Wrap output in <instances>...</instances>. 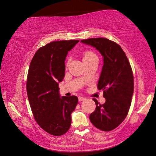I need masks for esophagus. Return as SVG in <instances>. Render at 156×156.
I'll list each match as a JSON object with an SVG mask.
<instances>
[{"label":"esophagus","mask_w":156,"mask_h":156,"mask_svg":"<svg viewBox=\"0 0 156 156\" xmlns=\"http://www.w3.org/2000/svg\"><path fill=\"white\" fill-rule=\"evenodd\" d=\"M78 100L80 101H82L86 100V97H83L79 96V97H78Z\"/></svg>","instance_id":"1"}]
</instances>
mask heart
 Segmentation results:
<instances>
[{
    "label": "heart",
    "mask_w": 156,
    "mask_h": 156,
    "mask_svg": "<svg viewBox=\"0 0 156 156\" xmlns=\"http://www.w3.org/2000/svg\"><path fill=\"white\" fill-rule=\"evenodd\" d=\"M94 57H97V55L92 51H90V50L85 51L83 53V54H82V59H83L84 62L85 61L93 59Z\"/></svg>",
    "instance_id": "obj_1"
}]
</instances>
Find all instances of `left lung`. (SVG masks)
Returning a JSON list of instances; mask_svg holds the SVG:
<instances>
[{
    "label": "left lung",
    "mask_w": 156,
    "mask_h": 156,
    "mask_svg": "<svg viewBox=\"0 0 156 156\" xmlns=\"http://www.w3.org/2000/svg\"><path fill=\"white\" fill-rule=\"evenodd\" d=\"M82 42L95 47L103 57V66L97 84L103 90L105 102L97 100L89 118L94 126L103 131L118 127L127 116L134 91V77L129 59L116 42L105 38L84 39Z\"/></svg>",
    "instance_id": "obj_1"
}]
</instances>
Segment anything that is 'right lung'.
I'll use <instances>...</instances> for the list:
<instances>
[{
  "instance_id": "1",
  "label": "right lung",
  "mask_w": 156,
  "mask_h": 156,
  "mask_svg": "<svg viewBox=\"0 0 156 156\" xmlns=\"http://www.w3.org/2000/svg\"><path fill=\"white\" fill-rule=\"evenodd\" d=\"M79 41L51 42L36 52L27 73V97L35 120L41 129L53 136L68 132L71 114L77 105L76 96L60 98L59 82L65 76V60L68 51Z\"/></svg>"
}]
</instances>
